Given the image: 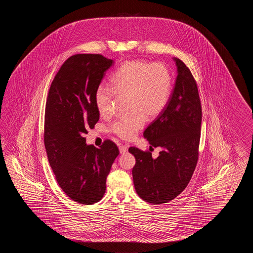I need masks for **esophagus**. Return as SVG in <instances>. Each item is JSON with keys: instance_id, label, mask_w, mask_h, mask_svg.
<instances>
[{"instance_id": "obj_1", "label": "esophagus", "mask_w": 253, "mask_h": 253, "mask_svg": "<svg viewBox=\"0 0 253 253\" xmlns=\"http://www.w3.org/2000/svg\"><path fill=\"white\" fill-rule=\"evenodd\" d=\"M127 149H128V146H127V145H119V151H120V154H125V153H126Z\"/></svg>"}]
</instances>
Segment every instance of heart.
<instances>
[{
	"instance_id": "1",
	"label": "heart",
	"mask_w": 253,
	"mask_h": 253,
	"mask_svg": "<svg viewBox=\"0 0 253 253\" xmlns=\"http://www.w3.org/2000/svg\"><path fill=\"white\" fill-rule=\"evenodd\" d=\"M110 86L100 85L94 94L98 113L108 117L113 111L117 97H127L126 108L131 113L117 119L111 132L123 139L134 138L148 119H155L165 110L172 90V76L163 63L142 59L125 61L110 79Z\"/></svg>"
}]
</instances>
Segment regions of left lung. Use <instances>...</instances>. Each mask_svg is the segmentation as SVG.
<instances>
[{
    "label": "left lung",
    "mask_w": 253,
    "mask_h": 253,
    "mask_svg": "<svg viewBox=\"0 0 253 253\" xmlns=\"http://www.w3.org/2000/svg\"><path fill=\"white\" fill-rule=\"evenodd\" d=\"M177 78L165 110L144 132L151 147H161L157 158L149 151L131 146L135 165L134 189L153 205L167 204L188 185L199 156L202 104L197 83L188 67L174 59Z\"/></svg>",
    "instance_id": "left-lung-1"
}]
</instances>
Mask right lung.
<instances>
[{
    "label": "right lung",
    "instance_id": "1",
    "mask_svg": "<svg viewBox=\"0 0 253 253\" xmlns=\"http://www.w3.org/2000/svg\"><path fill=\"white\" fill-rule=\"evenodd\" d=\"M113 63L101 54H75L61 65L48 90L44 120L48 163L59 187L81 205L102 199L119 154L111 140L96 148L84 137L99 119L94 94Z\"/></svg>",
    "mask_w": 253,
    "mask_h": 253
}]
</instances>
